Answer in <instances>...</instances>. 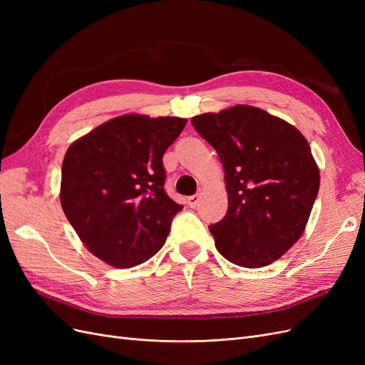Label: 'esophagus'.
<instances>
[{
  "mask_svg": "<svg viewBox=\"0 0 365 365\" xmlns=\"http://www.w3.org/2000/svg\"><path fill=\"white\" fill-rule=\"evenodd\" d=\"M187 204H189L192 208H195L197 204H200V195H193L187 197Z\"/></svg>",
  "mask_w": 365,
  "mask_h": 365,
  "instance_id": "obj_1",
  "label": "esophagus"
}]
</instances>
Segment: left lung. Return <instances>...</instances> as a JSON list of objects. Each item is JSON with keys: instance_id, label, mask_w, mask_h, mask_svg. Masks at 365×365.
<instances>
[{"instance_id": "left-lung-1", "label": "left lung", "mask_w": 365, "mask_h": 365, "mask_svg": "<svg viewBox=\"0 0 365 365\" xmlns=\"http://www.w3.org/2000/svg\"><path fill=\"white\" fill-rule=\"evenodd\" d=\"M224 165L228 210L210 225L216 250L237 267L262 268L300 239L319 189L309 143L288 121L236 105L192 118Z\"/></svg>"}]
</instances>
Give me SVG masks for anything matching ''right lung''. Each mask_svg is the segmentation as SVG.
<instances>
[{
	"instance_id": "1",
	"label": "right lung",
	"mask_w": 365,
	"mask_h": 365,
	"mask_svg": "<svg viewBox=\"0 0 365 365\" xmlns=\"http://www.w3.org/2000/svg\"><path fill=\"white\" fill-rule=\"evenodd\" d=\"M187 118L128 114L76 140L62 163L61 205L77 236L114 268L161 250L182 205L164 190V152Z\"/></svg>"
}]
</instances>
